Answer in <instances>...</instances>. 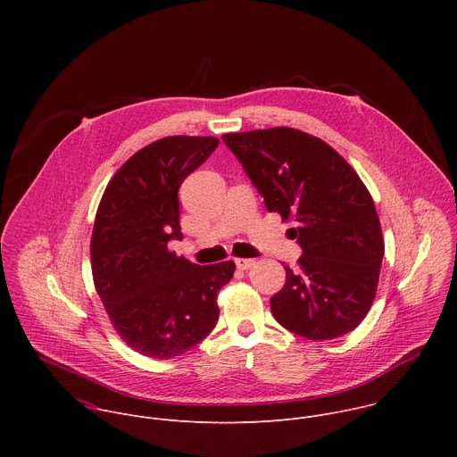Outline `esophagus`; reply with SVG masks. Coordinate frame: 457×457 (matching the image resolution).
<instances>
[{
    "label": "esophagus",
    "mask_w": 457,
    "mask_h": 457,
    "mask_svg": "<svg viewBox=\"0 0 457 457\" xmlns=\"http://www.w3.org/2000/svg\"><path fill=\"white\" fill-rule=\"evenodd\" d=\"M235 264H237L238 270L245 271V270H249V268L254 266V260H253V258H235Z\"/></svg>",
    "instance_id": "1"
}]
</instances>
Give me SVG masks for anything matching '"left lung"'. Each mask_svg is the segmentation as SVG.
<instances>
[{
  "label": "left lung",
  "instance_id": "8db88e82",
  "mask_svg": "<svg viewBox=\"0 0 457 457\" xmlns=\"http://www.w3.org/2000/svg\"><path fill=\"white\" fill-rule=\"evenodd\" d=\"M266 208L293 219L302 247L286 268L271 312L307 340H333L356 329L378 287L385 244L369 189L328 143L295 128L222 136Z\"/></svg>",
  "mask_w": 457,
  "mask_h": 457
}]
</instances>
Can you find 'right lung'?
I'll use <instances>...</instances> for the list:
<instances>
[{
    "mask_svg": "<svg viewBox=\"0 0 457 457\" xmlns=\"http://www.w3.org/2000/svg\"><path fill=\"white\" fill-rule=\"evenodd\" d=\"M219 146L173 136L129 157L108 182L90 242L96 291L117 335L134 351L170 360L217 325V296L235 262L197 266L168 249L180 240L179 187Z\"/></svg>",
    "mask_w": 457,
    "mask_h": 457,
    "instance_id": "right-lung-1",
    "label": "right lung"
}]
</instances>
